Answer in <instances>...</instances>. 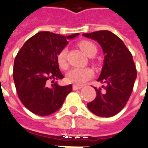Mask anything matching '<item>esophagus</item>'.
Segmentation results:
<instances>
[{
	"label": "esophagus",
	"mask_w": 148,
	"mask_h": 148,
	"mask_svg": "<svg viewBox=\"0 0 148 148\" xmlns=\"http://www.w3.org/2000/svg\"><path fill=\"white\" fill-rule=\"evenodd\" d=\"M73 90H77V89H80V88H82V86H81V85H73Z\"/></svg>",
	"instance_id": "obj_1"
}]
</instances>
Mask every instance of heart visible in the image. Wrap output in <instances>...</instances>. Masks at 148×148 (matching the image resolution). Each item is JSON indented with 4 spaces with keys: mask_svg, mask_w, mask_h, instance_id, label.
<instances>
[{
    "mask_svg": "<svg viewBox=\"0 0 148 148\" xmlns=\"http://www.w3.org/2000/svg\"><path fill=\"white\" fill-rule=\"evenodd\" d=\"M79 46L83 52L87 56L96 54L97 48L96 45L89 40H82L79 43ZM66 49H63L57 55V63L60 68H67V60H66ZM93 71L88 67H74L67 72L66 80L70 83L74 85H82L93 76Z\"/></svg>",
    "mask_w": 148,
    "mask_h": 148,
    "instance_id": "1",
    "label": "heart"
}]
</instances>
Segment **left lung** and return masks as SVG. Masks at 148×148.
Returning <instances> with one entry per match:
<instances>
[{
  "mask_svg": "<svg viewBox=\"0 0 148 148\" xmlns=\"http://www.w3.org/2000/svg\"><path fill=\"white\" fill-rule=\"evenodd\" d=\"M96 40L104 54L103 66L97 82L104 84L96 88L95 99L87 103L88 110L99 117H112L121 111L132 92L136 70L132 54L120 38L108 30L83 34Z\"/></svg>",
  "mask_w": 148,
  "mask_h": 148,
  "instance_id": "1",
  "label": "left lung"
}]
</instances>
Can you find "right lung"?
<instances>
[{
	"mask_svg": "<svg viewBox=\"0 0 148 148\" xmlns=\"http://www.w3.org/2000/svg\"><path fill=\"white\" fill-rule=\"evenodd\" d=\"M78 34L66 37L48 31L38 32L18 51L14 62L13 79L19 99L35 114L46 116L57 111L72 91L71 85L60 86L55 82L63 78L57 55L68 44L67 40Z\"/></svg>",
	"mask_w": 148,
	"mask_h": 148,
	"instance_id": "obj_1",
	"label": "right lung"
}]
</instances>
